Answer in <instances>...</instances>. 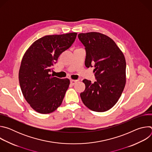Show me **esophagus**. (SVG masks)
Returning <instances> with one entry per match:
<instances>
[{"instance_id":"34e87169","label":"esophagus","mask_w":152,"mask_h":152,"mask_svg":"<svg viewBox=\"0 0 152 152\" xmlns=\"http://www.w3.org/2000/svg\"><path fill=\"white\" fill-rule=\"evenodd\" d=\"M77 82V80H70V83L73 85Z\"/></svg>"}]
</instances>
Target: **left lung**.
Instances as JSON below:
<instances>
[{
  "mask_svg": "<svg viewBox=\"0 0 152 152\" xmlns=\"http://www.w3.org/2000/svg\"><path fill=\"white\" fill-rule=\"evenodd\" d=\"M77 37L86 51L85 66L94 67L96 79L94 83L83 80L85 90L80 94L81 99L93 111H106L115 104L125 86V58L115 42L104 34L80 33Z\"/></svg>",
  "mask_w": 152,
  "mask_h": 152,
  "instance_id": "obj_1",
  "label": "left lung"
}]
</instances>
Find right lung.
<instances>
[{"instance_id":"obj_1","label":"right lung","mask_w":152,"mask_h":152,"mask_svg":"<svg viewBox=\"0 0 152 152\" xmlns=\"http://www.w3.org/2000/svg\"><path fill=\"white\" fill-rule=\"evenodd\" d=\"M77 33L43 37L25 52L20 67L18 78L23 95L32 109L49 114L61 104L70 80L50 75L59 55L73 45Z\"/></svg>"}]
</instances>
